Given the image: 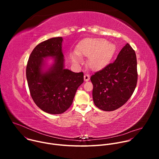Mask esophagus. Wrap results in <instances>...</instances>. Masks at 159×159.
<instances>
[{
	"instance_id": "esophagus-1",
	"label": "esophagus",
	"mask_w": 159,
	"mask_h": 159,
	"mask_svg": "<svg viewBox=\"0 0 159 159\" xmlns=\"http://www.w3.org/2000/svg\"><path fill=\"white\" fill-rule=\"evenodd\" d=\"M84 80H85V82L89 81V79H90V76H89V75H88V74H85L84 76Z\"/></svg>"
}]
</instances>
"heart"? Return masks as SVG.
<instances>
[{"label": "heart", "instance_id": "1", "mask_svg": "<svg viewBox=\"0 0 159 159\" xmlns=\"http://www.w3.org/2000/svg\"><path fill=\"white\" fill-rule=\"evenodd\" d=\"M115 50L114 44L104 39L86 38L77 44L75 53L79 56L88 57V66L92 69H97L109 60ZM77 55L72 53L70 55L72 61L76 63L79 61Z\"/></svg>", "mask_w": 159, "mask_h": 159}]
</instances>
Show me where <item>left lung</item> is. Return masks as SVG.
Wrapping results in <instances>:
<instances>
[{"mask_svg": "<svg viewBox=\"0 0 159 159\" xmlns=\"http://www.w3.org/2000/svg\"><path fill=\"white\" fill-rule=\"evenodd\" d=\"M137 79V57L126 43L114 61L90 77L94 104L105 111L118 109L133 94Z\"/></svg>", "mask_w": 159, "mask_h": 159, "instance_id": "8db88e82", "label": "left lung"}]
</instances>
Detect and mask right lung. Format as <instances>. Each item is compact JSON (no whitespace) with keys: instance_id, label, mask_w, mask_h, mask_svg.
I'll list each match as a JSON object with an SVG mask.
<instances>
[{"instance_id":"1","label":"right lung","mask_w":159,"mask_h":159,"mask_svg":"<svg viewBox=\"0 0 159 159\" xmlns=\"http://www.w3.org/2000/svg\"><path fill=\"white\" fill-rule=\"evenodd\" d=\"M61 37L44 41L34 48L26 66L31 96L41 110L52 115L61 114L72 105L78 87L84 82L83 72L64 69ZM54 58L48 67L46 58Z\"/></svg>"}]
</instances>
